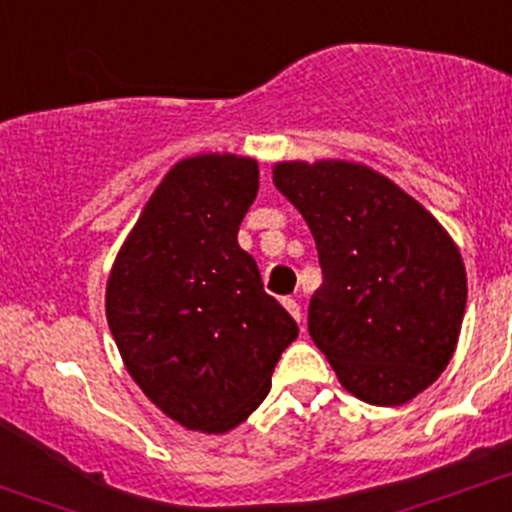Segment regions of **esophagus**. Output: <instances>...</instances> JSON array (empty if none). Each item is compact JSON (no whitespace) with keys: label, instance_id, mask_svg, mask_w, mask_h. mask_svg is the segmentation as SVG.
<instances>
[{"label":"esophagus","instance_id":"obj_1","mask_svg":"<svg viewBox=\"0 0 512 512\" xmlns=\"http://www.w3.org/2000/svg\"><path fill=\"white\" fill-rule=\"evenodd\" d=\"M283 306H286V311L291 313L293 318H296L298 323H301V318H303V313H301V306H298V301L293 296H288V298H283Z\"/></svg>","mask_w":512,"mask_h":512}]
</instances>
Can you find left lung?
<instances>
[{
  "label": "left lung",
  "mask_w": 512,
  "mask_h": 512,
  "mask_svg": "<svg viewBox=\"0 0 512 512\" xmlns=\"http://www.w3.org/2000/svg\"><path fill=\"white\" fill-rule=\"evenodd\" d=\"M323 283L308 333L338 381L371 406H403L453 358L468 298L463 256L423 204L358 161H278Z\"/></svg>",
  "instance_id": "left-lung-1"
}]
</instances>
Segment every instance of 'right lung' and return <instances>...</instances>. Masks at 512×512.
<instances>
[{"label":"right lung","instance_id":"add662e5","mask_svg":"<svg viewBox=\"0 0 512 512\" xmlns=\"http://www.w3.org/2000/svg\"><path fill=\"white\" fill-rule=\"evenodd\" d=\"M256 194V159H181L141 209L106 281V321L129 376L171 421L209 435L261 406L298 336L239 246Z\"/></svg>","mask_w":512,"mask_h":512}]
</instances>
